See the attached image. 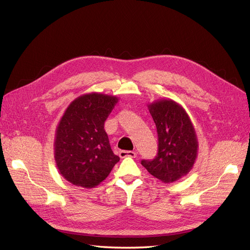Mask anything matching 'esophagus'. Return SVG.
Wrapping results in <instances>:
<instances>
[{"label": "esophagus", "mask_w": 250, "mask_h": 250, "mask_svg": "<svg viewBox=\"0 0 250 250\" xmlns=\"http://www.w3.org/2000/svg\"><path fill=\"white\" fill-rule=\"evenodd\" d=\"M119 156L121 158H125V157H135L137 156V153L133 152V151H125V150H122L120 151L119 152Z\"/></svg>", "instance_id": "esophagus-1"}]
</instances>
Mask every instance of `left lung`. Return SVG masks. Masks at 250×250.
<instances>
[{
    "instance_id": "8db88e82",
    "label": "left lung",
    "mask_w": 250,
    "mask_h": 250,
    "mask_svg": "<svg viewBox=\"0 0 250 250\" xmlns=\"http://www.w3.org/2000/svg\"><path fill=\"white\" fill-rule=\"evenodd\" d=\"M156 125L158 152L153 161H142L147 171L171 184L193 169L198 155V139L186 109L172 99H160L148 104Z\"/></svg>"
}]
</instances>
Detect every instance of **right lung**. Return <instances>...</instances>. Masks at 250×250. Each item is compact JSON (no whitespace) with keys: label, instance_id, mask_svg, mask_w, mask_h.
Wrapping results in <instances>:
<instances>
[{"label":"right lung","instance_id":"add662e5","mask_svg":"<svg viewBox=\"0 0 250 250\" xmlns=\"http://www.w3.org/2000/svg\"><path fill=\"white\" fill-rule=\"evenodd\" d=\"M118 101L112 95L83 94L63 112L55 131L54 158L59 174L72 185L95 188L120 161L104 130V122Z\"/></svg>","mask_w":250,"mask_h":250}]
</instances>
